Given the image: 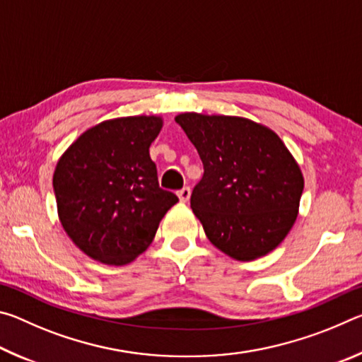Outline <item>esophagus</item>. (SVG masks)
I'll list each match as a JSON object with an SVG mask.
<instances>
[{"label": "esophagus", "instance_id": "34e87169", "mask_svg": "<svg viewBox=\"0 0 362 362\" xmlns=\"http://www.w3.org/2000/svg\"><path fill=\"white\" fill-rule=\"evenodd\" d=\"M177 196H179L180 203H188L189 196H192V189H189V187H183L182 189L177 192Z\"/></svg>", "mask_w": 362, "mask_h": 362}]
</instances>
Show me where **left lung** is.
I'll return each instance as SVG.
<instances>
[{"mask_svg": "<svg viewBox=\"0 0 362 362\" xmlns=\"http://www.w3.org/2000/svg\"><path fill=\"white\" fill-rule=\"evenodd\" d=\"M175 122L204 166L189 203L207 240L240 262L276 249L296 223L305 183L278 134L243 116L187 112Z\"/></svg>", "mask_w": 362, "mask_h": 362, "instance_id": "obj_1", "label": "left lung"}]
</instances>
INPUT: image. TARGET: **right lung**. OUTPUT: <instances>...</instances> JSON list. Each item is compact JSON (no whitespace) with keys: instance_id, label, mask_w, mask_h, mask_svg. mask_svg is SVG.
Instances as JSON below:
<instances>
[{"instance_id":"add662e5","label":"right lung","mask_w":362,"mask_h":362,"mask_svg":"<svg viewBox=\"0 0 362 362\" xmlns=\"http://www.w3.org/2000/svg\"><path fill=\"white\" fill-rule=\"evenodd\" d=\"M156 115L122 116L86 129L59 158L52 175L57 214L75 246L105 265L145 252L179 198L158 185L150 145Z\"/></svg>"}]
</instances>
